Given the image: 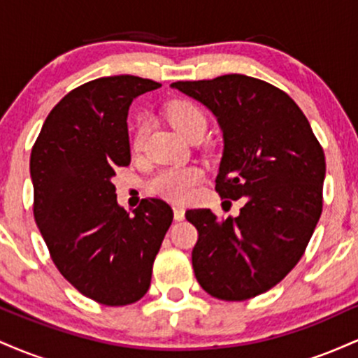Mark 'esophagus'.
Returning <instances> with one entry per match:
<instances>
[{
  "label": "esophagus",
  "mask_w": 358,
  "mask_h": 358,
  "mask_svg": "<svg viewBox=\"0 0 358 358\" xmlns=\"http://www.w3.org/2000/svg\"><path fill=\"white\" fill-rule=\"evenodd\" d=\"M173 215H175V220H183L185 219V208L182 207V205H175Z\"/></svg>",
  "instance_id": "esophagus-1"
}]
</instances>
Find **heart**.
Wrapping results in <instances>:
<instances>
[{
	"label": "heart",
	"instance_id": "obj_1",
	"mask_svg": "<svg viewBox=\"0 0 358 358\" xmlns=\"http://www.w3.org/2000/svg\"><path fill=\"white\" fill-rule=\"evenodd\" d=\"M166 113L171 126L183 138L190 136L193 131L207 127V119H205L203 110L188 101H173L168 106ZM141 138L143 131H138L133 143L134 150H138L139 145H141ZM200 178H202V171L199 168H168V170L159 171L151 180L150 190L166 200L183 202V200H187L192 195V188L200 182Z\"/></svg>",
	"mask_w": 358,
	"mask_h": 358
}]
</instances>
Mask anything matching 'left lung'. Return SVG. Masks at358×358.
<instances>
[{"mask_svg":"<svg viewBox=\"0 0 358 358\" xmlns=\"http://www.w3.org/2000/svg\"><path fill=\"white\" fill-rule=\"evenodd\" d=\"M217 119L224 150L215 190L244 200L241 213L192 208L199 231L192 264L213 298L244 301L276 286L296 266L322 215L324 155L287 94L254 77L173 82Z\"/></svg>","mask_w":358,"mask_h":358,"instance_id":"obj_1","label":"left lung"}]
</instances>
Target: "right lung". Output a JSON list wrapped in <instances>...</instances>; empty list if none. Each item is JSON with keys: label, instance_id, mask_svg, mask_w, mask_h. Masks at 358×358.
<instances>
[{"label": "right lung", "instance_id": "right-lung-1", "mask_svg": "<svg viewBox=\"0 0 358 358\" xmlns=\"http://www.w3.org/2000/svg\"><path fill=\"white\" fill-rule=\"evenodd\" d=\"M162 84L134 76L101 77L50 110L30 156L34 213L52 261L79 293L106 306L138 301L173 210L145 199L129 215L113 178L131 162L127 113Z\"/></svg>", "mask_w": 358, "mask_h": 358}]
</instances>
